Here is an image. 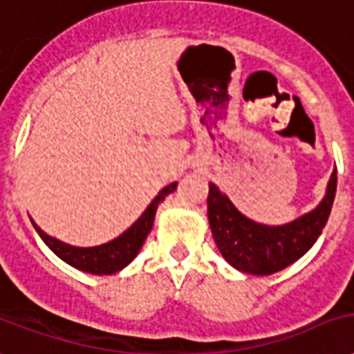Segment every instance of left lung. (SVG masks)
Segmentation results:
<instances>
[{
    "instance_id": "left-lung-1",
    "label": "left lung",
    "mask_w": 354,
    "mask_h": 354,
    "mask_svg": "<svg viewBox=\"0 0 354 354\" xmlns=\"http://www.w3.org/2000/svg\"><path fill=\"white\" fill-rule=\"evenodd\" d=\"M334 169L321 203L285 225H263L245 217L230 198L210 184L208 223L219 253L230 266L253 276H270L302 257L321 236L336 197Z\"/></svg>"
}]
</instances>
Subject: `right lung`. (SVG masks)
<instances>
[{
    "instance_id": "right-lung-1",
    "label": "right lung",
    "mask_w": 354,
    "mask_h": 354,
    "mask_svg": "<svg viewBox=\"0 0 354 354\" xmlns=\"http://www.w3.org/2000/svg\"><path fill=\"white\" fill-rule=\"evenodd\" d=\"M176 182H172V184L159 191L157 197L150 203V206L142 212V216L138 217L137 221L131 225L125 232H122L120 236L111 240V242L93 245V248L69 245V243L62 242L57 238L48 236L41 227H37L35 221H31V223L39 232V236L43 238V242L56 253L57 257L71 264L73 268L88 272V274H97V276H111V274H116L122 268H125L133 259L137 257L144 240L150 234L151 227H153L157 206L163 203L167 195H170L172 191L176 189Z\"/></svg>"
}]
</instances>
